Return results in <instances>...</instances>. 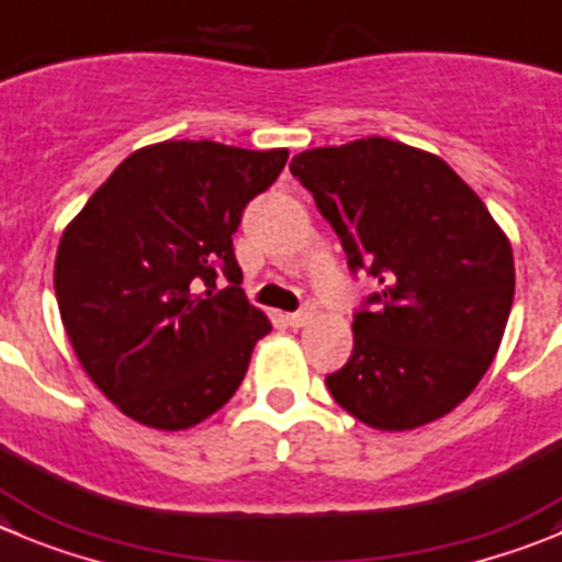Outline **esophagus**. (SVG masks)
I'll use <instances>...</instances> for the list:
<instances>
[{
  "mask_svg": "<svg viewBox=\"0 0 562 562\" xmlns=\"http://www.w3.org/2000/svg\"><path fill=\"white\" fill-rule=\"evenodd\" d=\"M311 318H313L311 307H302V311H296L288 316V324H291V327H305V324H311Z\"/></svg>",
  "mask_w": 562,
  "mask_h": 562,
  "instance_id": "34e87169",
  "label": "esophagus"
}]
</instances>
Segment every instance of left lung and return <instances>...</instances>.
Segmentation results:
<instances>
[{"instance_id":"obj_1","label":"left lung","mask_w":562,"mask_h":562,"mask_svg":"<svg viewBox=\"0 0 562 562\" xmlns=\"http://www.w3.org/2000/svg\"><path fill=\"white\" fill-rule=\"evenodd\" d=\"M291 175L380 291L355 311L333 400L374 429L447 416L482 380L516 291L510 240L440 157L387 138L307 149Z\"/></svg>"}]
</instances>
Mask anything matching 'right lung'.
Segmentation results:
<instances>
[{"label": "right lung", "mask_w": 562, "mask_h": 562, "mask_svg": "<svg viewBox=\"0 0 562 562\" xmlns=\"http://www.w3.org/2000/svg\"><path fill=\"white\" fill-rule=\"evenodd\" d=\"M285 160V149L213 140L146 146L63 233V327L88 376L135 422L188 429L238 391L271 324L240 288L233 233Z\"/></svg>", "instance_id": "obj_1"}]
</instances>
